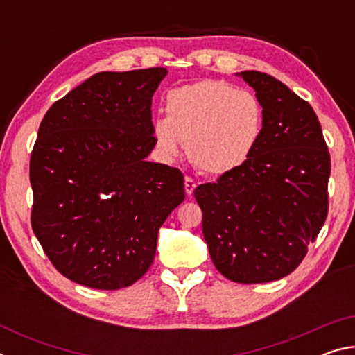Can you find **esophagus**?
<instances>
[{"instance_id":"esophagus-1","label":"esophagus","mask_w":355,"mask_h":355,"mask_svg":"<svg viewBox=\"0 0 355 355\" xmlns=\"http://www.w3.org/2000/svg\"><path fill=\"white\" fill-rule=\"evenodd\" d=\"M184 189H186V194H188L189 197L192 196V192H194L196 182L191 177H184Z\"/></svg>"}]
</instances>
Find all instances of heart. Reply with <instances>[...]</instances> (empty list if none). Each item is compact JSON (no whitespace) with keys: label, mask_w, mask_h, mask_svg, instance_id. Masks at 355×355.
<instances>
[{"label":"heart","mask_w":355,"mask_h":355,"mask_svg":"<svg viewBox=\"0 0 355 355\" xmlns=\"http://www.w3.org/2000/svg\"><path fill=\"white\" fill-rule=\"evenodd\" d=\"M263 127L264 110L255 94L220 80H202L169 91L166 119L155 122V139L166 158H177L186 144L197 169L224 175L249 159Z\"/></svg>","instance_id":"1"}]
</instances>
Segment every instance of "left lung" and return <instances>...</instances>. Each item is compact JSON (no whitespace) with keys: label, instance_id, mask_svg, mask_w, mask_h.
<instances>
[{"label":"left lung","instance_id":"1","mask_svg":"<svg viewBox=\"0 0 355 355\" xmlns=\"http://www.w3.org/2000/svg\"><path fill=\"white\" fill-rule=\"evenodd\" d=\"M264 110L249 159L197 186L202 230L218 271L238 284H264L299 266L327 218L330 155L316 114L274 76L236 73Z\"/></svg>","mask_w":355,"mask_h":355}]
</instances>
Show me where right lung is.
<instances>
[{"label": "right lung", "mask_w": 355, "mask_h": 355, "mask_svg": "<svg viewBox=\"0 0 355 355\" xmlns=\"http://www.w3.org/2000/svg\"><path fill=\"white\" fill-rule=\"evenodd\" d=\"M163 67L100 71L42 120L29 163L34 235L64 277L95 290L133 285L159 227L184 200L183 173L150 163L152 97Z\"/></svg>", "instance_id": "obj_1"}]
</instances>
